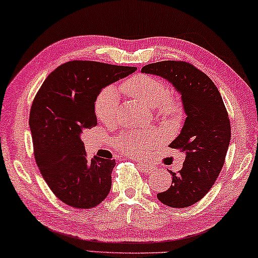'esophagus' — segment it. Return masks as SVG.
<instances>
[{
    "instance_id": "obj_1",
    "label": "esophagus",
    "mask_w": 258,
    "mask_h": 258,
    "mask_svg": "<svg viewBox=\"0 0 258 258\" xmlns=\"http://www.w3.org/2000/svg\"><path fill=\"white\" fill-rule=\"evenodd\" d=\"M140 164H142V167H143V169H144V171L146 172V174H151V172L155 170V168H153L152 165L148 164V163H140Z\"/></svg>"
}]
</instances>
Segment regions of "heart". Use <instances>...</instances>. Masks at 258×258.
<instances>
[{
	"instance_id": "obj_1",
	"label": "heart",
	"mask_w": 258,
	"mask_h": 258,
	"mask_svg": "<svg viewBox=\"0 0 258 258\" xmlns=\"http://www.w3.org/2000/svg\"><path fill=\"white\" fill-rule=\"evenodd\" d=\"M121 89L128 96L142 101L150 107H156L163 116L172 115L178 110L176 103L169 97L168 88L163 81L156 77L137 75L122 83ZM118 90L113 87H107L101 90L95 101V114L97 119L103 123H112L118 116L119 106ZM157 133H133L131 136L121 137L118 140V146L123 152L136 156L145 151L149 146L157 143Z\"/></svg>"
}]
</instances>
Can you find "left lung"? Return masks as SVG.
<instances>
[{"instance_id":"left-lung-1","label":"left lung","mask_w":258,"mask_h":258,"mask_svg":"<svg viewBox=\"0 0 258 258\" xmlns=\"http://www.w3.org/2000/svg\"><path fill=\"white\" fill-rule=\"evenodd\" d=\"M142 73L164 78L181 95L187 116L169 146L184 153L183 168L170 171V188L157 198L169 207H189L210 191L220 174L231 139L229 115L216 84L194 65L163 60L145 65Z\"/></svg>"}]
</instances>
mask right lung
I'll return each mask as SVG.
<instances>
[{"label": "right lung", "mask_w": 258, "mask_h": 258, "mask_svg": "<svg viewBox=\"0 0 258 258\" xmlns=\"http://www.w3.org/2000/svg\"><path fill=\"white\" fill-rule=\"evenodd\" d=\"M137 68L91 60L61 64L44 81L32 103L34 157L56 197L74 208L100 205L112 187L114 159H88L83 131L97 125L95 101L103 88Z\"/></svg>", "instance_id": "1"}]
</instances>
